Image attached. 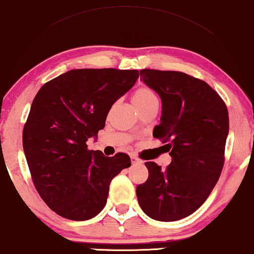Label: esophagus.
<instances>
[{
	"label": "esophagus",
	"instance_id": "1",
	"mask_svg": "<svg viewBox=\"0 0 254 254\" xmlns=\"http://www.w3.org/2000/svg\"><path fill=\"white\" fill-rule=\"evenodd\" d=\"M131 163H132L133 165L134 164H140V163H142V160H140L139 158H137L136 156H131Z\"/></svg>",
	"mask_w": 254,
	"mask_h": 254
}]
</instances>
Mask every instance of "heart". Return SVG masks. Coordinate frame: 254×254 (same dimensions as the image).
<instances>
[{"instance_id":"heart-1","label":"heart","mask_w":254,"mask_h":254,"mask_svg":"<svg viewBox=\"0 0 254 254\" xmlns=\"http://www.w3.org/2000/svg\"><path fill=\"white\" fill-rule=\"evenodd\" d=\"M131 99H132V103L137 108V110L151 104H158V97H157L156 92L149 86L137 88L133 91Z\"/></svg>"}]
</instances>
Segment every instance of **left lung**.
<instances>
[{
    "label": "left lung",
    "mask_w": 254,
    "mask_h": 254,
    "mask_svg": "<svg viewBox=\"0 0 254 254\" xmlns=\"http://www.w3.org/2000/svg\"><path fill=\"white\" fill-rule=\"evenodd\" d=\"M140 79L162 99V118L153 137L168 146L165 169L146 162V182L136 193L152 219L175 221L190 216L216 186L225 162L229 111L206 82L181 71L143 69Z\"/></svg>",
    "instance_id": "obj_1"
}]
</instances>
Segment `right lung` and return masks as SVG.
I'll use <instances>...</instances> for the list:
<instances>
[{
  "instance_id": "obj_1",
  "label": "right lung",
  "mask_w": 254,
  "mask_h": 254,
  "mask_svg": "<svg viewBox=\"0 0 254 254\" xmlns=\"http://www.w3.org/2000/svg\"><path fill=\"white\" fill-rule=\"evenodd\" d=\"M137 70L75 69L47 82L35 96L23 127V150L31 179L59 216L88 220L103 210L109 186L129 155L105 157L88 149L104 129L112 104L132 88Z\"/></svg>"
}]
</instances>
